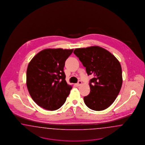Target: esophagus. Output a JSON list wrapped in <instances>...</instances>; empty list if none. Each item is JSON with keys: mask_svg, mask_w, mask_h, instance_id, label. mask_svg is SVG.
<instances>
[{"mask_svg": "<svg viewBox=\"0 0 145 145\" xmlns=\"http://www.w3.org/2000/svg\"><path fill=\"white\" fill-rule=\"evenodd\" d=\"M82 84V81H79L78 82V84H76V85L79 87V86H80Z\"/></svg>", "mask_w": 145, "mask_h": 145, "instance_id": "1", "label": "esophagus"}]
</instances>
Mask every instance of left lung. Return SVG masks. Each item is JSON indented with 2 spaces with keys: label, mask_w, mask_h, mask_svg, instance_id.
Returning <instances> with one entry per match:
<instances>
[{
  "label": "left lung",
  "mask_w": 145,
  "mask_h": 145,
  "mask_svg": "<svg viewBox=\"0 0 145 145\" xmlns=\"http://www.w3.org/2000/svg\"><path fill=\"white\" fill-rule=\"evenodd\" d=\"M78 57L90 80V93L84 97L86 106L94 110H103L111 105L118 96L122 84V72L119 61L108 50L99 46L76 48Z\"/></svg>",
  "instance_id": "obj_1"
}]
</instances>
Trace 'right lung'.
<instances>
[{"label":"right lung","mask_w":145,"mask_h":145,"mask_svg":"<svg viewBox=\"0 0 145 145\" xmlns=\"http://www.w3.org/2000/svg\"><path fill=\"white\" fill-rule=\"evenodd\" d=\"M73 51V49H45L29 63L26 86L33 101L44 109L58 110L70 94L72 87L67 84L63 70Z\"/></svg>","instance_id":"add662e5"}]
</instances>
